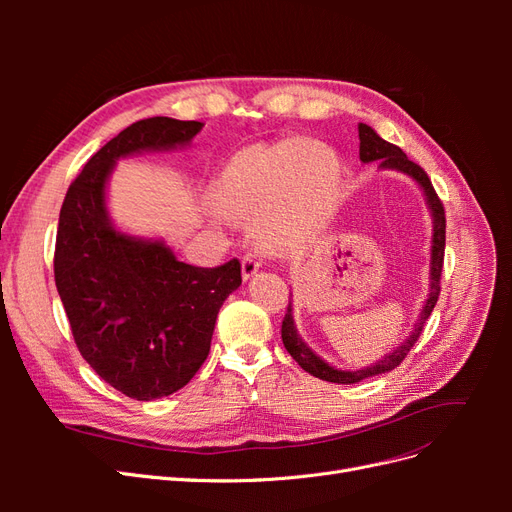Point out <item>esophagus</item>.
<instances>
[{
  "label": "esophagus",
  "instance_id": "esophagus-1",
  "mask_svg": "<svg viewBox=\"0 0 512 512\" xmlns=\"http://www.w3.org/2000/svg\"><path fill=\"white\" fill-rule=\"evenodd\" d=\"M260 269V262L256 258V254L247 252L241 260V271H243V280H250V277Z\"/></svg>",
  "mask_w": 512,
  "mask_h": 512
}]
</instances>
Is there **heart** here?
Listing matches in <instances>:
<instances>
[{
    "label": "heart",
    "instance_id": "heart-1",
    "mask_svg": "<svg viewBox=\"0 0 512 512\" xmlns=\"http://www.w3.org/2000/svg\"><path fill=\"white\" fill-rule=\"evenodd\" d=\"M335 158L318 143L297 138L267 151L245 153L222 175L224 207L243 220H262L269 250L301 252L335 205Z\"/></svg>",
    "mask_w": 512,
    "mask_h": 512
}]
</instances>
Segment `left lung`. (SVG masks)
Wrapping results in <instances>:
<instances>
[{"label": "left lung", "mask_w": 512, "mask_h": 512, "mask_svg": "<svg viewBox=\"0 0 512 512\" xmlns=\"http://www.w3.org/2000/svg\"><path fill=\"white\" fill-rule=\"evenodd\" d=\"M359 158L361 162H376L380 160V168H391V170H399V173L410 175L425 194V200L431 211L433 218V239H431V284H429V297L421 309V316H418L412 335L406 339L404 344L397 346V350H393L391 354H386L382 361H378L376 365H369L365 369H356V371H344V369H335L329 363H324L318 354L312 352L303 339L299 337L297 329H294V320H292V303L288 301V309L286 316L282 322V342L286 346V350L290 352V356L297 361L307 374H312L320 380L327 382H337V384H354L361 382L365 378L378 376V374H386V371L395 369L401 361L406 359L410 348L416 344V339L421 337L423 327L427 318L431 316L433 307L438 303L440 297V275H442V265H444V245H446V218H444V207L442 200L438 198L436 190L427 177L425 170L414 164L412 160H408V156L401 151L397 145L386 143L384 138H380L374 130H371L367 123H359Z\"/></svg>", "instance_id": "obj_1"}]
</instances>
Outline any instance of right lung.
I'll use <instances>...</instances> for the list:
<instances>
[{
	"mask_svg": "<svg viewBox=\"0 0 512 512\" xmlns=\"http://www.w3.org/2000/svg\"><path fill=\"white\" fill-rule=\"evenodd\" d=\"M200 121L149 117L111 138L66 192L55 241V286L83 359L138 401L183 389L205 363L215 318L241 286V262L203 269L164 241L123 235L108 218L106 181L119 158L188 145Z\"/></svg>",
	"mask_w": 512,
	"mask_h": 512,
	"instance_id": "obj_1",
	"label": "right lung"
}]
</instances>
